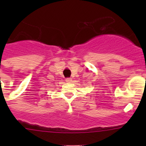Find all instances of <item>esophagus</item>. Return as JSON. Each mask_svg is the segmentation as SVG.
<instances>
[{"mask_svg":"<svg viewBox=\"0 0 146 146\" xmlns=\"http://www.w3.org/2000/svg\"><path fill=\"white\" fill-rule=\"evenodd\" d=\"M66 82H72L71 78H67L66 79Z\"/></svg>","mask_w":146,"mask_h":146,"instance_id":"obj_1","label":"esophagus"}]
</instances>
